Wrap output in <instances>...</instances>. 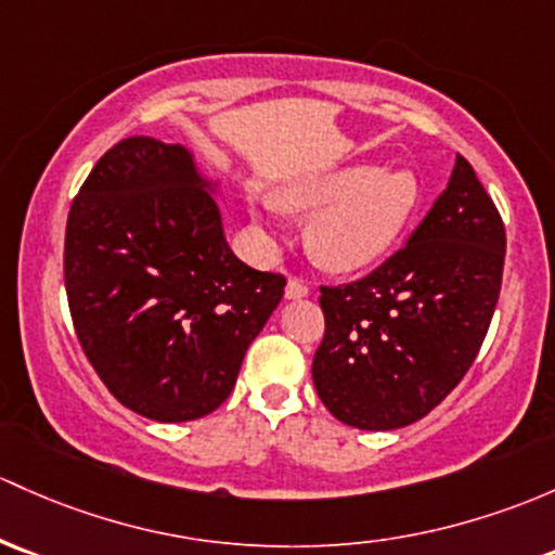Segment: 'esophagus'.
Segmentation results:
<instances>
[{"mask_svg": "<svg viewBox=\"0 0 555 555\" xmlns=\"http://www.w3.org/2000/svg\"><path fill=\"white\" fill-rule=\"evenodd\" d=\"M284 295H287L289 300H297V297H306V295H308V284L293 276V279H289V282H287V289H284Z\"/></svg>", "mask_w": 555, "mask_h": 555, "instance_id": "esophagus-1", "label": "esophagus"}]
</instances>
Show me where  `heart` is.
<instances>
[{
	"mask_svg": "<svg viewBox=\"0 0 555 555\" xmlns=\"http://www.w3.org/2000/svg\"><path fill=\"white\" fill-rule=\"evenodd\" d=\"M420 199L410 170L346 167L297 180L279 196L284 209L314 218L308 249L319 266L348 273L372 266L393 247Z\"/></svg>",
	"mask_w": 555,
	"mask_h": 555,
	"instance_id": "obj_1",
	"label": "heart"
}]
</instances>
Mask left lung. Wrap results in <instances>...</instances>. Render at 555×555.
I'll list each match as a JSON object with an SVG mask.
<instances>
[{
  "instance_id": "obj_1",
  "label": "left lung",
  "mask_w": 555,
  "mask_h": 555,
  "mask_svg": "<svg viewBox=\"0 0 555 555\" xmlns=\"http://www.w3.org/2000/svg\"><path fill=\"white\" fill-rule=\"evenodd\" d=\"M505 266V225L457 154L410 242L364 279L322 284L313 385L340 423L404 428L454 390L478 356Z\"/></svg>"
}]
</instances>
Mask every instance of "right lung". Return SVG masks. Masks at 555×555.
I'll list each match as a JSON object with an SVG mask.
<instances>
[{"mask_svg": "<svg viewBox=\"0 0 555 555\" xmlns=\"http://www.w3.org/2000/svg\"><path fill=\"white\" fill-rule=\"evenodd\" d=\"M204 185L183 145L125 138L87 175L66 223L81 351L119 404L159 423L229 399L287 284L231 253Z\"/></svg>", "mask_w": 555, "mask_h": 555, "instance_id": "add662e5", "label": "right lung"}]
</instances>
